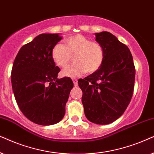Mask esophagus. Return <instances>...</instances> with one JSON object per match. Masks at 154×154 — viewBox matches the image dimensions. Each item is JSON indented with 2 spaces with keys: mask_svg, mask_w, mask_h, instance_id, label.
I'll use <instances>...</instances> for the list:
<instances>
[{
  "mask_svg": "<svg viewBox=\"0 0 154 154\" xmlns=\"http://www.w3.org/2000/svg\"><path fill=\"white\" fill-rule=\"evenodd\" d=\"M72 81H73V83H74V86H75V87H77V86L78 85V82H77V79H72Z\"/></svg>",
  "mask_w": 154,
  "mask_h": 154,
  "instance_id": "esophagus-1",
  "label": "esophagus"
}]
</instances>
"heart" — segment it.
<instances>
[{
    "mask_svg": "<svg viewBox=\"0 0 154 154\" xmlns=\"http://www.w3.org/2000/svg\"><path fill=\"white\" fill-rule=\"evenodd\" d=\"M65 46L57 44L51 50V56L55 63L60 67H66L72 60L75 63L61 72L63 77H80L86 72L94 73L103 64L104 51L99 43L93 42L82 35L76 34L67 38Z\"/></svg>",
    "mask_w": 154,
    "mask_h": 154,
    "instance_id": "b5f03b06",
    "label": "heart"
}]
</instances>
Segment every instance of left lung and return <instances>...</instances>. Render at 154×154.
<instances>
[{
	"mask_svg": "<svg viewBox=\"0 0 154 154\" xmlns=\"http://www.w3.org/2000/svg\"><path fill=\"white\" fill-rule=\"evenodd\" d=\"M95 36L103 48V63L95 72L79 79L78 85L87 118L107 125L124 113L132 99L135 67L130 49L113 34L102 32Z\"/></svg>",
	"mask_w": 154,
	"mask_h": 154,
	"instance_id": "obj_1",
	"label": "left lung"
}]
</instances>
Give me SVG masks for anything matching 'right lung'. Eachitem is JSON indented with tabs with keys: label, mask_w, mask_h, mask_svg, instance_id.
Returning a JSON list of instances; mask_svg holds the SVG:
<instances>
[{
	"label": "right lung",
	"mask_w": 154,
	"mask_h": 154,
	"mask_svg": "<svg viewBox=\"0 0 154 154\" xmlns=\"http://www.w3.org/2000/svg\"><path fill=\"white\" fill-rule=\"evenodd\" d=\"M62 39L58 34H42L20 48L13 63L11 82L15 100L26 118L40 125L58 123L73 88L69 77L58 79L60 68L51 50Z\"/></svg>",
	"instance_id": "right-lung-1"
}]
</instances>
